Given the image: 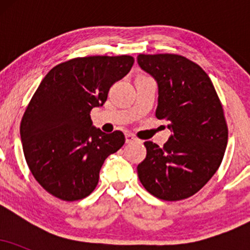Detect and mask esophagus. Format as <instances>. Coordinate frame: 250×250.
<instances>
[{"label": "esophagus", "mask_w": 250, "mask_h": 250, "mask_svg": "<svg viewBox=\"0 0 250 250\" xmlns=\"http://www.w3.org/2000/svg\"><path fill=\"white\" fill-rule=\"evenodd\" d=\"M137 139L131 134H125V143H133L136 142Z\"/></svg>", "instance_id": "obj_1"}]
</instances>
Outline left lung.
Returning <instances> with one entry per match:
<instances>
[{"instance_id": "obj_1", "label": "left lung", "mask_w": 250, "mask_h": 250, "mask_svg": "<svg viewBox=\"0 0 250 250\" xmlns=\"http://www.w3.org/2000/svg\"><path fill=\"white\" fill-rule=\"evenodd\" d=\"M159 88L155 115L168 121L171 135L159 147L145 142L147 156L137 166L142 186L165 201L196 194L219 169L228 142L223 108L205 70L175 54L137 56Z\"/></svg>"}]
</instances>
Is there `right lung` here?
I'll return each instance as SVG.
<instances>
[{
    "label": "right lung",
    "instance_id": "right-lung-1",
    "mask_svg": "<svg viewBox=\"0 0 250 250\" xmlns=\"http://www.w3.org/2000/svg\"><path fill=\"white\" fill-rule=\"evenodd\" d=\"M133 64L128 55L77 57L57 64L40 83L20 134L31 174L53 196L77 201L93 193L104 160L125 145L122 131L94 127L90 110L103 105Z\"/></svg>",
    "mask_w": 250,
    "mask_h": 250
}]
</instances>
